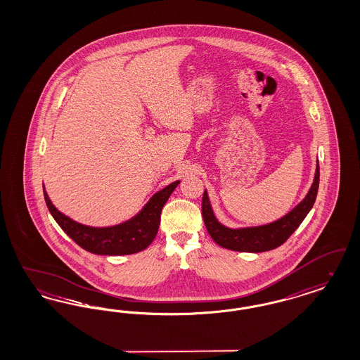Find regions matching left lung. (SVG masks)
<instances>
[{
  "mask_svg": "<svg viewBox=\"0 0 360 360\" xmlns=\"http://www.w3.org/2000/svg\"><path fill=\"white\" fill-rule=\"evenodd\" d=\"M320 184V167L317 163L316 175L313 185L309 190L307 197L295 206L291 212L282 219L274 223L262 225V226H251V228H240L231 229L219 223L213 214L212 206L207 198V193L204 191L202 195V217L206 229L210 238L214 240L219 245L231 251L240 252H264L274 250L282 245L289 239L291 233L304 221L308 216L310 209L314 205L317 191Z\"/></svg>",
  "mask_w": 360,
  "mask_h": 360,
  "instance_id": "1",
  "label": "left lung"
}]
</instances>
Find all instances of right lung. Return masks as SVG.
Instances as JSON below:
<instances>
[{
  "label": "right lung",
  "mask_w": 360,
  "mask_h": 360,
  "mask_svg": "<svg viewBox=\"0 0 360 360\" xmlns=\"http://www.w3.org/2000/svg\"><path fill=\"white\" fill-rule=\"evenodd\" d=\"M178 184L179 181L172 182L158 191L132 220L108 228L75 223L52 205L46 190L44 200L55 221L86 251L97 255H129L146 250L153 243L159 229L162 209Z\"/></svg>",
  "instance_id": "1"
}]
</instances>
